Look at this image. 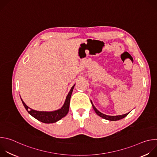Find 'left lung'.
I'll return each instance as SVG.
<instances>
[{
	"label": "left lung",
	"mask_w": 157,
	"mask_h": 157,
	"mask_svg": "<svg viewBox=\"0 0 157 157\" xmlns=\"http://www.w3.org/2000/svg\"><path fill=\"white\" fill-rule=\"evenodd\" d=\"M93 107L94 110V111L96 112V113L100 117H102L103 119H106V120H108V121H119L120 119H122L123 118H124L125 117H126L128 113H127V114H125L124 115H120V116H107V115H105V114H104L102 113H101V112H99L95 107L94 105L93 104Z\"/></svg>",
	"instance_id": "left-lung-1"
}]
</instances>
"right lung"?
<instances>
[{"label":"right lung","mask_w":157,"mask_h":157,"mask_svg":"<svg viewBox=\"0 0 157 157\" xmlns=\"http://www.w3.org/2000/svg\"><path fill=\"white\" fill-rule=\"evenodd\" d=\"M75 84L71 87L70 91L69 92L68 96H66L65 102L63 104V105L59 109L54 111L51 112H47V111H37L33 109H32L29 108L25 102L22 101L21 99L22 103H23L25 108L27 110L28 113L33 116L34 118L37 119L38 121L45 123V124H51V123H55L57 121L61 119L63 117H65L66 115L68 113L69 108H70V99L71 96L73 93V90L74 89Z\"/></svg>","instance_id":"add662e5"}]
</instances>
